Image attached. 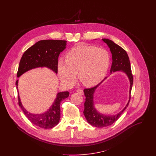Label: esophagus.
<instances>
[{
    "label": "esophagus",
    "instance_id": "34e87169",
    "mask_svg": "<svg viewBox=\"0 0 156 156\" xmlns=\"http://www.w3.org/2000/svg\"><path fill=\"white\" fill-rule=\"evenodd\" d=\"M76 92H77L78 93L80 94L81 95H83V90L82 89H79L76 90Z\"/></svg>",
    "mask_w": 156,
    "mask_h": 156
}]
</instances>
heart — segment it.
Masks as SVG:
<instances>
[{
	"label": "heart",
	"mask_w": 156,
	"mask_h": 156,
	"mask_svg": "<svg viewBox=\"0 0 156 156\" xmlns=\"http://www.w3.org/2000/svg\"><path fill=\"white\" fill-rule=\"evenodd\" d=\"M109 52L97 46L79 44L71 49L66 59L58 62V74L66 85H73L77 78L86 86H94L105 77L110 64Z\"/></svg>",
	"instance_id": "heart-1"
}]
</instances>
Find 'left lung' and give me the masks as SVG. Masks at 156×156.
Returning a JSON list of instances; mask_svg holds the SVG:
<instances>
[{
    "mask_svg": "<svg viewBox=\"0 0 156 156\" xmlns=\"http://www.w3.org/2000/svg\"><path fill=\"white\" fill-rule=\"evenodd\" d=\"M102 40L108 45L112 53V64L111 68L110 73L112 74V73L116 71H122L127 75L129 80V100L127 103L126 106H125V108L121 111L116 113V115H107L98 111L96 109L94 103V94L95 93V90L107 78V77H105V79L102 80V82H101L97 86L91 88L84 89L83 92L86 97V101L84 104L85 109L83 111V113L88 123L96 127H105L109 126L119 119L121 115L129 106L130 100L131 90L133 83V78L131 70L130 62L129 56L126 50H124L121 47L115 44L113 41L109 39L103 38L102 39Z\"/></svg>",
    "mask_w": 156,
    "mask_h": 156,
    "instance_id": "left-lung-1",
    "label": "left lung"
}]
</instances>
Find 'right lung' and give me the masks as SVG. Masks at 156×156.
<instances>
[{
  "label": "right lung",
  "mask_w": 156,
  "mask_h": 156,
  "mask_svg": "<svg viewBox=\"0 0 156 156\" xmlns=\"http://www.w3.org/2000/svg\"><path fill=\"white\" fill-rule=\"evenodd\" d=\"M67 41L58 40H41L24 51L20 59L17 72V77L32 69L46 67L56 74L58 73V57L66 48ZM19 80L16 85L18 90ZM69 96L68 91L58 92L50 108L42 113H32L23 106L19 95V105L24 114L34 124L43 129H51L59 122L61 118L60 105L61 101Z\"/></svg>",
  "instance_id": "obj_1"
}]
</instances>
